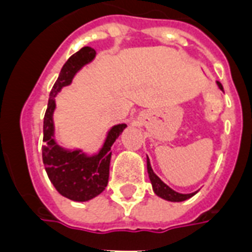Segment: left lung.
Masks as SVG:
<instances>
[{"label":"left lung","instance_id":"obj_1","mask_svg":"<svg viewBox=\"0 0 252 252\" xmlns=\"http://www.w3.org/2000/svg\"><path fill=\"white\" fill-rule=\"evenodd\" d=\"M217 85H219V87L221 90H223L222 85L220 84V82H217ZM146 166H148V174H149L150 182H152V186H153L154 193L157 196H159V197H162V199L167 200V201H184V200L189 199V197H192V196L196 193V192H193V193H187V195H184V193L175 192L174 189H171V188L168 187L167 184L163 183V182L154 174L153 168L150 166L149 158H148V161H146Z\"/></svg>","mask_w":252,"mask_h":252}]
</instances>
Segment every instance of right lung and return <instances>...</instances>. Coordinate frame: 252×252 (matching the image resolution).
<instances>
[{
	"label": "right lung",
	"instance_id": "right-lung-1",
	"mask_svg": "<svg viewBox=\"0 0 252 252\" xmlns=\"http://www.w3.org/2000/svg\"><path fill=\"white\" fill-rule=\"evenodd\" d=\"M94 57L95 51L90 47H84L69 57L49 93L43 124L44 145L41 148V154L45 171L57 192L73 201H87L104 191L110 176L111 146L126 126V124L112 126L100 152L91 157L81 153V150L69 152L63 149L53 140L55 96L63 87L70 85L74 74Z\"/></svg>",
	"mask_w": 252,
	"mask_h": 252
}]
</instances>
